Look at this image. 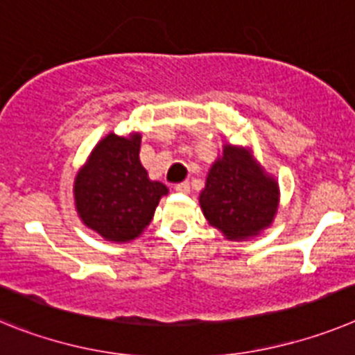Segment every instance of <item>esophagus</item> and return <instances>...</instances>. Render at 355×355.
<instances>
[{
    "label": "esophagus",
    "instance_id": "34e87169",
    "mask_svg": "<svg viewBox=\"0 0 355 355\" xmlns=\"http://www.w3.org/2000/svg\"><path fill=\"white\" fill-rule=\"evenodd\" d=\"M175 191H177V193H182V195H187V193L191 191L189 182H182V184H177V186H175Z\"/></svg>",
    "mask_w": 355,
    "mask_h": 355
}]
</instances>
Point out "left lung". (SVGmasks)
I'll list each match as a JSON object with an SVG mask.
<instances>
[{
	"instance_id": "1",
	"label": "left lung",
	"mask_w": 355,
	"mask_h": 355,
	"mask_svg": "<svg viewBox=\"0 0 355 355\" xmlns=\"http://www.w3.org/2000/svg\"><path fill=\"white\" fill-rule=\"evenodd\" d=\"M279 196V182L259 164L250 148L225 143L209 169L200 207L225 239L246 241L273 223Z\"/></svg>"
}]
</instances>
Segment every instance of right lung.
I'll use <instances>...</instances> for the list:
<instances>
[{
	"instance_id": "add662e5",
	"label": "right lung",
	"mask_w": 355,
	"mask_h": 355,
	"mask_svg": "<svg viewBox=\"0 0 355 355\" xmlns=\"http://www.w3.org/2000/svg\"><path fill=\"white\" fill-rule=\"evenodd\" d=\"M139 150V132H109L92 148L75 177L78 218L105 241H134L153 220L160 198L168 195L162 182L150 180Z\"/></svg>"
}]
</instances>
